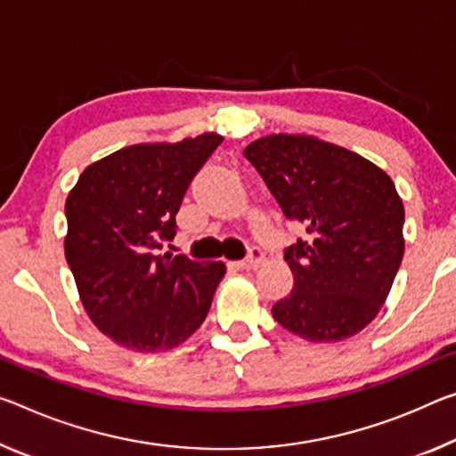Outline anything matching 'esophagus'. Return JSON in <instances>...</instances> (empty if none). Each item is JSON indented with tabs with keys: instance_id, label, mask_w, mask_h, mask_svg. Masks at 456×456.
<instances>
[{
	"instance_id": "obj_1",
	"label": "esophagus",
	"mask_w": 456,
	"mask_h": 456,
	"mask_svg": "<svg viewBox=\"0 0 456 456\" xmlns=\"http://www.w3.org/2000/svg\"><path fill=\"white\" fill-rule=\"evenodd\" d=\"M262 262H264V251L254 245V248H249L248 257H243L241 262H235V265L241 267V270H254V267H257Z\"/></svg>"
}]
</instances>
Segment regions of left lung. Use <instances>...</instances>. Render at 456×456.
Here are the masks:
<instances>
[{
	"label": "left lung",
	"instance_id": "1",
	"mask_svg": "<svg viewBox=\"0 0 456 456\" xmlns=\"http://www.w3.org/2000/svg\"><path fill=\"white\" fill-rule=\"evenodd\" d=\"M288 221L306 237L284 249L294 288L272 306L281 327L335 343L370 324L403 257V205L384 170L308 135H265L243 150Z\"/></svg>",
	"mask_w": 456,
	"mask_h": 456
}]
</instances>
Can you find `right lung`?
I'll return each mask as SVG.
<instances>
[{
    "label": "right lung",
    "instance_id": "obj_1",
    "mask_svg": "<svg viewBox=\"0 0 456 456\" xmlns=\"http://www.w3.org/2000/svg\"><path fill=\"white\" fill-rule=\"evenodd\" d=\"M223 142L216 134L178 143H137L78 176L64 215V256L97 329L140 353L184 343L211 308L221 262L160 254L192 178Z\"/></svg>",
    "mask_w": 456,
    "mask_h": 456
}]
</instances>
